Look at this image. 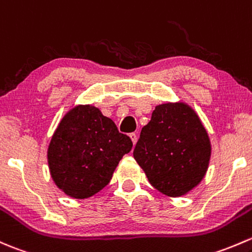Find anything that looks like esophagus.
<instances>
[{
  "instance_id": "1",
  "label": "esophagus",
  "mask_w": 252,
  "mask_h": 252,
  "mask_svg": "<svg viewBox=\"0 0 252 252\" xmlns=\"http://www.w3.org/2000/svg\"><path fill=\"white\" fill-rule=\"evenodd\" d=\"M129 136H130V139H131V141H133V144H134V145L136 144V141H137V135L135 134V133H131L130 135H129Z\"/></svg>"
}]
</instances>
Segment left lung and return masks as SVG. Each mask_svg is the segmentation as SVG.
<instances>
[{
	"instance_id": "left-lung-1",
	"label": "left lung",
	"mask_w": 252,
	"mask_h": 252,
	"mask_svg": "<svg viewBox=\"0 0 252 252\" xmlns=\"http://www.w3.org/2000/svg\"><path fill=\"white\" fill-rule=\"evenodd\" d=\"M210 155L205 128L182 102L158 105L134 148L150 184L169 197H181L202 181Z\"/></svg>"
}]
</instances>
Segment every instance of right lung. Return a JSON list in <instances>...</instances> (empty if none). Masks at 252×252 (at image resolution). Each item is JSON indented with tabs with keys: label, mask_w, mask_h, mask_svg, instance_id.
I'll return each instance as SVG.
<instances>
[{
	"label": "right lung",
	"mask_w": 252,
	"mask_h": 252,
	"mask_svg": "<svg viewBox=\"0 0 252 252\" xmlns=\"http://www.w3.org/2000/svg\"><path fill=\"white\" fill-rule=\"evenodd\" d=\"M131 147L130 137L119 133L99 108L76 106L63 116L49 144L50 175L70 197L89 198L108 185Z\"/></svg>",
	"instance_id": "1"
}]
</instances>
